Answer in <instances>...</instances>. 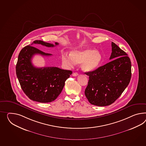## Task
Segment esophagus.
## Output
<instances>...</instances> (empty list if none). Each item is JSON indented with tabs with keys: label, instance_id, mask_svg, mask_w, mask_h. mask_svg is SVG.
Instances as JSON below:
<instances>
[{
	"label": "esophagus",
	"instance_id": "34e87169",
	"mask_svg": "<svg viewBox=\"0 0 146 146\" xmlns=\"http://www.w3.org/2000/svg\"><path fill=\"white\" fill-rule=\"evenodd\" d=\"M78 74L77 72H74V73L72 74V76H74V77H76V76H78Z\"/></svg>",
	"mask_w": 146,
	"mask_h": 146
}]
</instances>
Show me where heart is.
I'll return each mask as SVG.
<instances>
[{
    "label": "heart",
    "mask_w": 146,
    "mask_h": 146,
    "mask_svg": "<svg viewBox=\"0 0 146 146\" xmlns=\"http://www.w3.org/2000/svg\"><path fill=\"white\" fill-rule=\"evenodd\" d=\"M61 58L62 62L69 67H73L76 63L82 64L81 67L85 72H90L96 69L103 59L98 51L89 48L75 50L71 54L64 53Z\"/></svg>",
    "instance_id": "b5f03b06"
}]
</instances>
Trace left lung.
<instances>
[{"label":"left lung","instance_id":"1","mask_svg":"<svg viewBox=\"0 0 146 146\" xmlns=\"http://www.w3.org/2000/svg\"><path fill=\"white\" fill-rule=\"evenodd\" d=\"M110 60H112L94 71L85 72L89 76V80L85 94L92 104L104 106L112 104L130 82V59L113 42Z\"/></svg>","mask_w":146,"mask_h":146}]
</instances>
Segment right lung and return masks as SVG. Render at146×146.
<instances>
[{"instance_id":"add662e5","label":"right lung","mask_w":146,"mask_h":146,"mask_svg":"<svg viewBox=\"0 0 146 146\" xmlns=\"http://www.w3.org/2000/svg\"><path fill=\"white\" fill-rule=\"evenodd\" d=\"M39 44L47 47L55 45L41 40H35L32 44ZM35 54L50 56L35 47L27 45L19 53L16 66V73L21 88L31 100L40 103H49L55 100L63 90L66 80L72 72L58 67L37 68L32 63Z\"/></svg>"}]
</instances>
